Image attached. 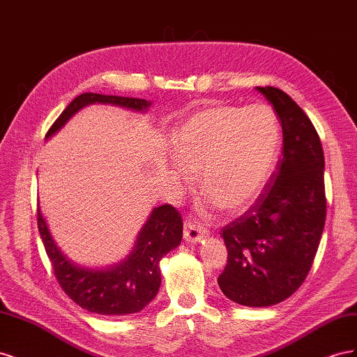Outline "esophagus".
Returning <instances> with one entry per match:
<instances>
[{
  "label": "esophagus",
  "instance_id": "1",
  "mask_svg": "<svg viewBox=\"0 0 357 357\" xmlns=\"http://www.w3.org/2000/svg\"><path fill=\"white\" fill-rule=\"evenodd\" d=\"M207 236H208V231L205 228H201V226L195 225L190 220L185 223V240L188 243H198L204 238H207Z\"/></svg>",
  "mask_w": 357,
  "mask_h": 357
}]
</instances>
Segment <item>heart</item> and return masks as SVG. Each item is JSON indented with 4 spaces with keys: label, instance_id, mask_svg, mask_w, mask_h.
I'll use <instances>...</instances> for the list:
<instances>
[{
    "label": "heart",
    "instance_id": "b5f03b06",
    "mask_svg": "<svg viewBox=\"0 0 357 357\" xmlns=\"http://www.w3.org/2000/svg\"><path fill=\"white\" fill-rule=\"evenodd\" d=\"M282 125L273 107L245 109L225 104L205 105L192 113L171 135V155L185 186L199 172L207 210L215 204L236 213L264 190L277 167Z\"/></svg>",
    "mask_w": 357,
    "mask_h": 357
}]
</instances>
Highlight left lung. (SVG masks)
I'll return each mask as SVG.
<instances>
[{"label":"left lung","mask_w":357,"mask_h":357,"mask_svg":"<svg viewBox=\"0 0 357 357\" xmlns=\"http://www.w3.org/2000/svg\"><path fill=\"white\" fill-rule=\"evenodd\" d=\"M282 122L283 152L250 210L225 226L223 295L245 307H271L304 283L326 219L325 156L304 110L273 86L259 88Z\"/></svg>","instance_id":"1"}]
</instances>
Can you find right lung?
I'll list each match as a JSON object with an SVG mask.
<instances>
[{"mask_svg": "<svg viewBox=\"0 0 357 357\" xmlns=\"http://www.w3.org/2000/svg\"><path fill=\"white\" fill-rule=\"evenodd\" d=\"M92 104L122 107L146 113L152 101L116 95L82 93L74 98L52 125L46 139L55 135L70 119ZM38 231L53 271L63 291L83 310L100 316H125L142 311L158 295L160 286L159 262L180 245L183 220L171 205H160L150 213L139 229L132 250L121 262L109 266H86L74 262L53 240L38 205Z\"/></svg>", "mask_w": 357, "mask_h": 357, "instance_id": "right-lung-1", "label": "right lung"}]
</instances>
